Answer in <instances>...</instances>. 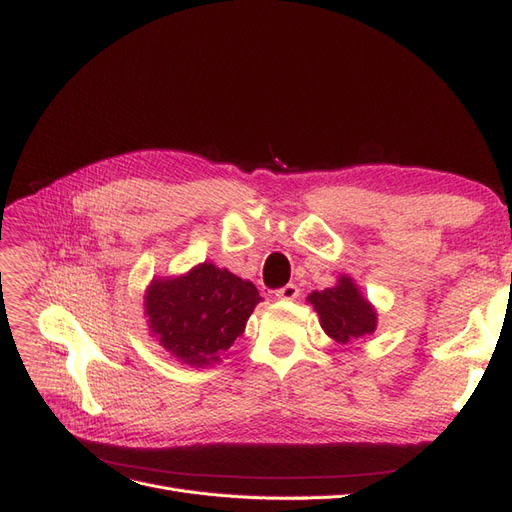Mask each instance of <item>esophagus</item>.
<instances>
[{"label":"esophagus","instance_id":"34e87169","mask_svg":"<svg viewBox=\"0 0 512 512\" xmlns=\"http://www.w3.org/2000/svg\"><path fill=\"white\" fill-rule=\"evenodd\" d=\"M299 292H301V290H299L297 284H286L284 288H280V290L275 292V297L282 299V301H294V299L299 297Z\"/></svg>","mask_w":512,"mask_h":512}]
</instances>
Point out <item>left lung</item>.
Segmentation results:
<instances>
[{
    "label": "left lung",
    "instance_id": "1",
    "mask_svg": "<svg viewBox=\"0 0 512 512\" xmlns=\"http://www.w3.org/2000/svg\"><path fill=\"white\" fill-rule=\"evenodd\" d=\"M309 303L316 307L322 329L339 344H352L376 329L374 307L363 299L350 277H339L337 286L312 292Z\"/></svg>",
    "mask_w": 512,
    "mask_h": 512
}]
</instances>
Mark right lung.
<instances>
[{"instance_id":"1","label":"right lung","mask_w":512,"mask_h":512,"mask_svg":"<svg viewBox=\"0 0 512 512\" xmlns=\"http://www.w3.org/2000/svg\"><path fill=\"white\" fill-rule=\"evenodd\" d=\"M260 294L228 269L211 262L175 280H156L145 301L149 329L181 363H220L243 335Z\"/></svg>"}]
</instances>
